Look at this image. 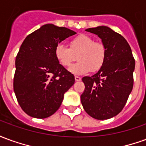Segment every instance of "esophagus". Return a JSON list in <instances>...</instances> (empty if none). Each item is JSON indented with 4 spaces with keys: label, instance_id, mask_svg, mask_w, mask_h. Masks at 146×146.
Masks as SVG:
<instances>
[{
    "label": "esophagus",
    "instance_id": "esophagus-1",
    "mask_svg": "<svg viewBox=\"0 0 146 146\" xmlns=\"http://www.w3.org/2000/svg\"><path fill=\"white\" fill-rule=\"evenodd\" d=\"M80 80H81V78H80V76H75V80H76V81H80Z\"/></svg>",
    "mask_w": 146,
    "mask_h": 146
}]
</instances>
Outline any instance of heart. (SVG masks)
Wrapping results in <instances>:
<instances>
[{
  "mask_svg": "<svg viewBox=\"0 0 146 146\" xmlns=\"http://www.w3.org/2000/svg\"><path fill=\"white\" fill-rule=\"evenodd\" d=\"M70 48L58 44L54 48V57L65 67L70 66L77 58L76 63L69 69L74 75H84L97 72L103 66L106 58V49L103 44L95 42L91 36L80 34L70 41Z\"/></svg>",
  "mask_w": 146,
  "mask_h": 146,
  "instance_id": "heart-1",
  "label": "heart"
}]
</instances>
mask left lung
Segmentation results:
<instances>
[{"label":"left lung","instance_id":"obj_1","mask_svg":"<svg viewBox=\"0 0 146 146\" xmlns=\"http://www.w3.org/2000/svg\"><path fill=\"white\" fill-rule=\"evenodd\" d=\"M86 31L101 38L106 49L100 70L82 80L85 89L80 96L85 112L96 119H107L121 112L133 88L135 61L125 38L109 27L101 26Z\"/></svg>","mask_w":146,"mask_h":146}]
</instances>
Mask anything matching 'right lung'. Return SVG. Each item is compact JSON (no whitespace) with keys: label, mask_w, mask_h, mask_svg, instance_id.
Listing matches in <instances>:
<instances>
[{"label":"right lung","mask_w":146,"mask_h":146,"mask_svg":"<svg viewBox=\"0 0 146 146\" xmlns=\"http://www.w3.org/2000/svg\"><path fill=\"white\" fill-rule=\"evenodd\" d=\"M76 32L53 24L26 37L15 58L13 88L18 102L29 116L44 119L60 107L74 76L54 57L55 46Z\"/></svg>","instance_id":"1"}]
</instances>
